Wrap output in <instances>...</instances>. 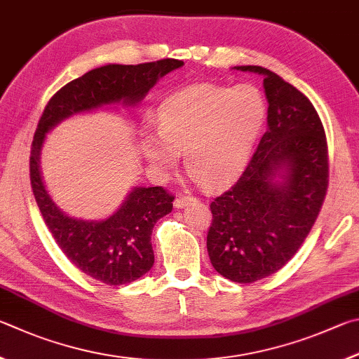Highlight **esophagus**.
I'll return each mask as SVG.
<instances>
[{
  "label": "esophagus",
  "instance_id": "1",
  "mask_svg": "<svg viewBox=\"0 0 359 359\" xmlns=\"http://www.w3.org/2000/svg\"><path fill=\"white\" fill-rule=\"evenodd\" d=\"M192 202H197L196 197H191V196H183V194H180L178 197H176L175 200V206L176 208H184V206H187Z\"/></svg>",
  "mask_w": 359,
  "mask_h": 359
}]
</instances>
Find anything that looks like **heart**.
Here are the masks:
<instances>
[{
  "label": "heart",
  "instance_id": "1",
  "mask_svg": "<svg viewBox=\"0 0 359 359\" xmlns=\"http://www.w3.org/2000/svg\"><path fill=\"white\" fill-rule=\"evenodd\" d=\"M265 115V99L252 85L187 88L162 104L157 134H143V153L167 167L183 151L187 173L202 187L215 189L241 172Z\"/></svg>",
  "mask_w": 359,
  "mask_h": 359
}]
</instances>
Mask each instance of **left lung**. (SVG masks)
I'll return each instance as SVG.
<instances>
[{
    "instance_id": "1",
    "label": "left lung",
    "mask_w": 359,
    "mask_h": 359,
    "mask_svg": "<svg viewBox=\"0 0 359 359\" xmlns=\"http://www.w3.org/2000/svg\"><path fill=\"white\" fill-rule=\"evenodd\" d=\"M263 75L268 130L236 183L212 198L206 235L219 274L252 284L297 254L309 235L328 189L330 157L316 107L303 93L262 66H238ZM282 169L279 185L271 183Z\"/></svg>"
}]
</instances>
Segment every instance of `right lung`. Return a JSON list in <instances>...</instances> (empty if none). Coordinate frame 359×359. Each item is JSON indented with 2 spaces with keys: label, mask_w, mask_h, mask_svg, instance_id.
<instances>
[{
  "label": "right lung",
  "mask_w": 359,
  "mask_h": 359,
  "mask_svg": "<svg viewBox=\"0 0 359 359\" xmlns=\"http://www.w3.org/2000/svg\"><path fill=\"white\" fill-rule=\"evenodd\" d=\"M183 66L165 58L142 65H109L86 72L56 91L43 109L31 143L29 180L36 203L50 233L74 266L107 285H123L142 278L154 263L151 233L154 224L173 208L175 196L162 186L137 187L124 205L102 222L67 217L43 187L39 153L46 132L72 113L124 100L135 104L163 75Z\"/></svg>",
  "instance_id": "right-lung-1"
}]
</instances>
